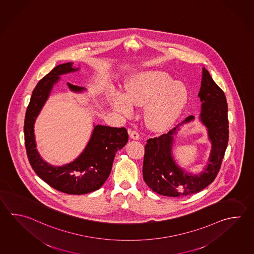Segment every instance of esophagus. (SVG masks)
<instances>
[{"label":"esophagus","instance_id":"34e87169","mask_svg":"<svg viewBox=\"0 0 254 254\" xmlns=\"http://www.w3.org/2000/svg\"><path fill=\"white\" fill-rule=\"evenodd\" d=\"M129 136L132 139L138 140L140 137L139 133L136 130H132L129 132Z\"/></svg>","mask_w":254,"mask_h":254}]
</instances>
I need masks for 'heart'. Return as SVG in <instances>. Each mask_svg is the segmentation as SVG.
<instances>
[{"label":"heart","mask_w":254,"mask_h":254,"mask_svg":"<svg viewBox=\"0 0 254 254\" xmlns=\"http://www.w3.org/2000/svg\"><path fill=\"white\" fill-rule=\"evenodd\" d=\"M185 83L175 81L167 73L154 70L142 73L126 87V96H110L115 109L125 116L132 113V106H145V121L152 129L164 130L181 114L188 100Z\"/></svg>","instance_id":"b5f03b06"}]
</instances>
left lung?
<instances>
[{"mask_svg": "<svg viewBox=\"0 0 254 254\" xmlns=\"http://www.w3.org/2000/svg\"><path fill=\"white\" fill-rule=\"evenodd\" d=\"M198 97L202 102L200 120L207 128L212 143L209 163L199 175L187 173L179 167L172 155L174 136L182 125L191 122L187 117L167 134L147 140L145 145L143 177L153 191L170 197H184L195 193L212 184L221 168L229 139V121L226 97L202 67V82Z\"/></svg>", "mask_w": 254, "mask_h": 254, "instance_id": "left-lung-1", "label": "left lung"}]
</instances>
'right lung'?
I'll return each mask as SVG.
<instances>
[{
	"mask_svg": "<svg viewBox=\"0 0 254 254\" xmlns=\"http://www.w3.org/2000/svg\"><path fill=\"white\" fill-rule=\"evenodd\" d=\"M73 63L58 65L37 84L32 91L24 119V139L27 156L32 169L50 187L67 194H85L103 186L112 169L115 155L128 140L125 127H110L97 125L88 145L78 157L62 166L50 165L42 159L36 149L34 123L49 98L60 76L77 71ZM73 92H82L86 88L67 83Z\"/></svg>",
	"mask_w": 254,
	"mask_h": 254,
	"instance_id": "obj_1",
	"label": "right lung"
}]
</instances>
